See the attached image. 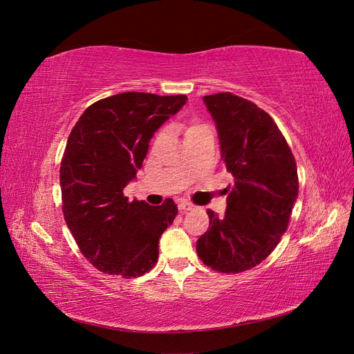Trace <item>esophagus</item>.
<instances>
[{"instance_id":"esophagus-1","label":"esophagus","mask_w":354,"mask_h":354,"mask_svg":"<svg viewBox=\"0 0 354 354\" xmlns=\"http://www.w3.org/2000/svg\"><path fill=\"white\" fill-rule=\"evenodd\" d=\"M192 208H194V205H192V203L187 202V201H180L178 202V209L180 211H190Z\"/></svg>"}]
</instances>
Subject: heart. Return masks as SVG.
I'll return each instance as SVG.
<instances>
[{"instance_id": "b5f03b06", "label": "heart", "mask_w": 354, "mask_h": 354, "mask_svg": "<svg viewBox=\"0 0 354 354\" xmlns=\"http://www.w3.org/2000/svg\"><path fill=\"white\" fill-rule=\"evenodd\" d=\"M203 130H209V128H208L207 125L196 124V125H194V127H190V130L187 131V136H189V134H194V133H196V131H203Z\"/></svg>"}]
</instances>
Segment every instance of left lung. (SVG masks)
Instances as JSON below:
<instances>
[{
  "label": "left lung",
  "mask_w": 354,
  "mask_h": 354,
  "mask_svg": "<svg viewBox=\"0 0 354 354\" xmlns=\"http://www.w3.org/2000/svg\"><path fill=\"white\" fill-rule=\"evenodd\" d=\"M203 103L233 183L224 216L207 211L209 227L196 252L214 270L241 273L266 260L286 232L298 196L297 164L272 116L252 102L218 93Z\"/></svg>",
  "instance_id": "left-lung-1"
}]
</instances>
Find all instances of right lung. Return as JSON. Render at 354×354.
<instances>
[{
	"mask_svg": "<svg viewBox=\"0 0 354 354\" xmlns=\"http://www.w3.org/2000/svg\"><path fill=\"white\" fill-rule=\"evenodd\" d=\"M186 100L185 94H115L88 106L72 128L60 165L62 209L81 252L100 272L138 277L156 264L159 238L177 205L130 202L122 190L143 167L159 127Z\"/></svg>",
	"mask_w": 354,
	"mask_h": 354,
	"instance_id": "1",
	"label": "right lung"
}]
</instances>
